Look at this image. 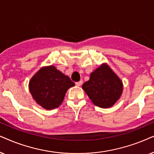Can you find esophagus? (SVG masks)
<instances>
[{"label":"esophagus","instance_id":"esophagus-1","mask_svg":"<svg viewBox=\"0 0 154 154\" xmlns=\"http://www.w3.org/2000/svg\"><path fill=\"white\" fill-rule=\"evenodd\" d=\"M82 81H79V82H77L75 83L76 86H77V87H79V86L82 85Z\"/></svg>","mask_w":154,"mask_h":154}]
</instances>
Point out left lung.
<instances>
[{
  "label": "left lung",
  "instance_id": "1",
  "mask_svg": "<svg viewBox=\"0 0 154 154\" xmlns=\"http://www.w3.org/2000/svg\"><path fill=\"white\" fill-rule=\"evenodd\" d=\"M82 89L94 105L107 108L120 98L123 85L110 67L103 63L91 73L89 80L83 84Z\"/></svg>",
  "mask_w": 154,
  "mask_h": 154
}]
</instances>
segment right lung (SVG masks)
Wrapping results in <instances>:
<instances>
[{"instance_id": "right-lung-1", "label": "right lung", "mask_w": 154, "mask_h": 154, "mask_svg": "<svg viewBox=\"0 0 154 154\" xmlns=\"http://www.w3.org/2000/svg\"><path fill=\"white\" fill-rule=\"evenodd\" d=\"M75 86L68 76L53 65L43 67L30 79L29 89L36 103L46 110L58 108L69 88Z\"/></svg>"}]
</instances>
